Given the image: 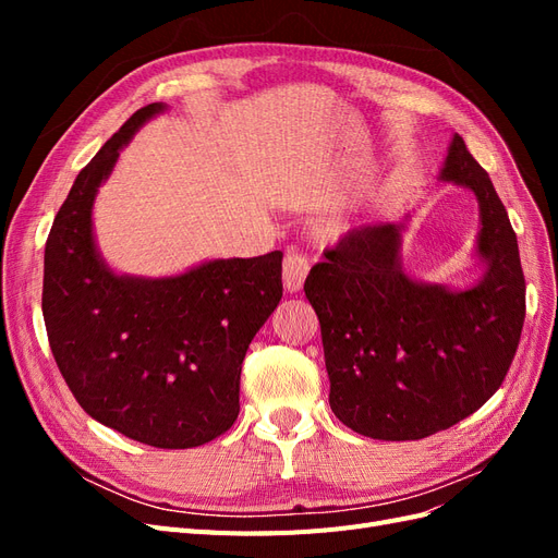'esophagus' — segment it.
<instances>
[{
	"label": "esophagus",
	"instance_id": "1",
	"mask_svg": "<svg viewBox=\"0 0 558 558\" xmlns=\"http://www.w3.org/2000/svg\"><path fill=\"white\" fill-rule=\"evenodd\" d=\"M310 272V260L305 253L300 251H289L283 258V286L286 291L298 293L302 289V283H305V277Z\"/></svg>",
	"mask_w": 558,
	"mask_h": 558
}]
</instances>
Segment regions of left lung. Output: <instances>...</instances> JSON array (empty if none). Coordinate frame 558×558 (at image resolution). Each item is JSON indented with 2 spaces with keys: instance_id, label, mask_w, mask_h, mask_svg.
<instances>
[{
  "instance_id": "left-lung-1",
  "label": "left lung",
  "mask_w": 558,
  "mask_h": 558,
  "mask_svg": "<svg viewBox=\"0 0 558 558\" xmlns=\"http://www.w3.org/2000/svg\"><path fill=\"white\" fill-rule=\"evenodd\" d=\"M442 179L480 199L477 248L488 272L475 289L449 293L412 281L398 265L400 228L391 223L347 232L305 281L324 340L330 408L375 440H421L477 412L519 347L526 281L517 234L459 134Z\"/></svg>"
}]
</instances>
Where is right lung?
Listing matches in <instances>:
<instances>
[{
  "instance_id": "right-lung-1",
  "label": "right lung",
  "mask_w": 558,
  "mask_h": 558,
  "mask_svg": "<svg viewBox=\"0 0 558 558\" xmlns=\"http://www.w3.org/2000/svg\"><path fill=\"white\" fill-rule=\"evenodd\" d=\"M148 105L99 148L62 202L44 253L48 344L76 402L99 424L158 449L216 440L240 414L253 335L281 300V251L211 260L170 279L116 277L97 258V185Z\"/></svg>"
}]
</instances>
